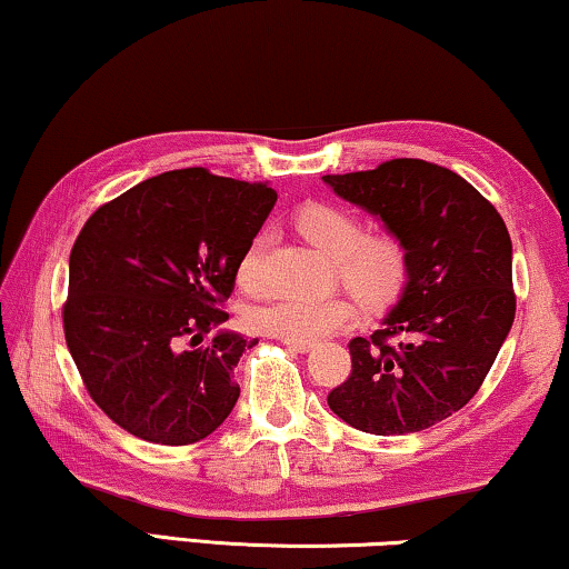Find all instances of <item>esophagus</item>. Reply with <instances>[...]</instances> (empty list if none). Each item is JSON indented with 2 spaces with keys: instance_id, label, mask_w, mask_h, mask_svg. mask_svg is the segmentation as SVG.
<instances>
[{
  "instance_id": "34e87169",
  "label": "esophagus",
  "mask_w": 569,
  "mask_h": 569,
  "mask_svg": "<svg viewBox=\"0 0 569 569\" xmlns=\"http://www.w3.org/2000/svg\"><path fill=\"white\" fill-rule=\"evenodd\" d=\"M287 349L292 351H300V353H308L312 349V343H305V341H290V339H282Z\"/></svg>"
}]
</instances>
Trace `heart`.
<instances>
[{"instance_id": "1", "label": "heart", "mask_w": 569, "mask_h": 569, "mask_svg": "<svg viewBox=\"0 0 569 569\" xmlns=\"http://www.w3.org/2000/svg\"><path fill=\"white\" fill-rule=\"evenodd\" d=\"M298 230L339 267L341 282L369 305L385 308L402 292L408 257L398 238L367 236L359 218L331 204H310L298 212ZM269 233H257L246 246L236 269V282L246 292L264 287V253ZM357 308L349 298H279L251 312V323L277 339L318 341L349 326Z\"/></svg>"}]
</instances>
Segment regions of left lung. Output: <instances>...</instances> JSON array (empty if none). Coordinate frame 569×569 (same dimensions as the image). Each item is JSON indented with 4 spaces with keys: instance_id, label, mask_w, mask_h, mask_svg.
<instances>
[{
    "instance_id": "8db88e82",
    "label": "left lung",
    "mask_w": 569,
    "mask_h": 569,
    "mask_svg": "<svg viewBox=\"0 0 569 569\" xmlns=\"http://www.w3.org/2000/svg\"><path fill=\"white\" fill-rule=\"evenodd\" d=\"M323 182L385 223L408 282L380 331L351 339V375L328 406L375 436L423 431L480 390L513 326V246L498 210L455 171L392 159ZM401 336L398 345L389 339Z\"/></svg>"
}]
</instances>
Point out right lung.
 <instances>
[{"mask_svg": "<svg viewBox=\"0 0 569 569\" xmlns=\"http://www.w3.org/2000/svg\"><path fill=\"white\" fill-rule=\"evenodd\" d=\"M261 182L177 169L102 204L71 249L63 333L87 392L138 439L184 447L233 410L241 333L218 331L251 238L274 208Z\"/></svg>", "mask_w": 569, "mask_h": 569, "instance_id": "right-lung-1", "label": "right lung"}]
</instances>
